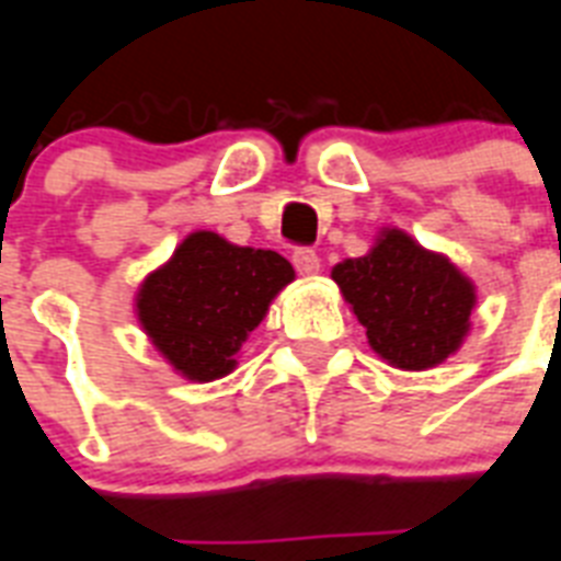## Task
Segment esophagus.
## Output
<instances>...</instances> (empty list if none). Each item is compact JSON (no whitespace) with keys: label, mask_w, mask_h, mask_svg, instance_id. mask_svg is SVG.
<instances>
[{"label":"esophagus","mask_w":561,"mask_h":561,"mask_svg":"<svg viewBox=\"0 0 561 561\" xmlns=\"http://www.w3.org/2000/svg\"><path fill=\"white\" fill-rule=\"evenodd\" d=\"M290 262H294V267H297L302 276H314V273H320V255H317L314 250H308V247H297L294 255H290Z\"/></svg>","instance_id":"1"}]
</instances>
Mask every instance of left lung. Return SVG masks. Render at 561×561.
Instances as JSON below:
<instances>
[{
    "mask_svg": "<svg viewBox=\"0 0 561 561\" xmlns=\"http://www.w3.org/2000/svg\"><path fill=\"white\" fill-rule=\"evenodd\" d=\"M332 279L367 329L369 346L392 367H436L469 334L474 285L401 229H383L367 255L337 264Z\"/></svg>",
    "mask_w": 561,
    "mask_h": 561,
    "instance_id": "1",
    "label": "left lung"
}]
</instances>
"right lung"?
<instances>
[{
	"label": "right lung",
	"mask_w": 561,
	"mask_h": 561,
	"mask_svg": "<svg viewBox=\"0 0 561 561\" xmlns=\"http://www.w3.org/2000/svg\"><path fill=\"white\" fill-rule=\"evenodd\" d=\"M288 282L294 267L279 253L201 229L142 282L136 314L171 367L192 381H215L236 369L241 343Z\"/></svg>",
	"instance_id": "obj_1"
}]
</instances>
